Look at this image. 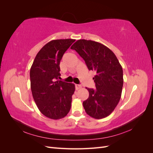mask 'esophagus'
Segmentation results:
<instances>
[{
	"mask_svg": "<svg viewBox=\"0 0 153 153\" xmlns=\"http://www.w3.org/2000/svg\"><path fill=\"white\" fill-rule=\"evenodd\" d=\"M75 88H76V90H78L80 89V88H82V85L80 84H75Z\"/></svg>",
	"mask_w": 153,
	"mask_h": 153,
	"instance_id": "34e87169",
	"label": "esophagus"
}]
</instances>
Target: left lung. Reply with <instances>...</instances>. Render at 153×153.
Masks as SVG:
<instances>
[{
    "label": "left lung",
    "instance_id": "left-lung-1",
    "mask_svg": "<svg viewBox=\"0 0 153 153\" xmlns=\"http://www.w3.org/2000/svg\"><path fill=\"white\" fill-rule=\"evenodd\" d=\"M71 48L84 59L89 70L96 73V89L86 88L89 96L83 102L85 111L97 119L108 116L121 99L123 86V71L117 58L106 46L91 40H78Z\"/></svg>",
    "mask_w": 153,
    "mask_h": 153
}]
</instances>
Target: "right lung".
<instances>
[{"instance_id": "right-lung-1", "label": "right lung", "mask_w": 153, "mask_h": 153, "mask_svg": "<svg viewBox=\"0 0 153 153\" xmlns=\"http://www.w3.org/2000/svg\"><path fill=\"white\" fill-rule=\"evenodd\" d=\"M75 39H54L41 48L30 70V88L40 112L52 119L66 116L71 109L75 84L57 80L60 62Z\"/></svg>"}]
</instances>
